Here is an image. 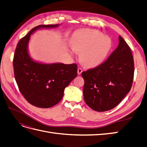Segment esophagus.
<instances>
[{"instance_id": "esophagus-1", "label": "esophagus", "mask_w": 147, "mask_h": 147, "mask_svg": "<svg viewBox=\"0 0 147 147\" xmlns=\"http://www.w3.org/2000/svg\"><path fill=\"white\" fill-rule=\"evenodd\" d=\"M83 72V70L82 68H78V70H77V73L78 75H80Z\"/></svg>"}]
</instances>
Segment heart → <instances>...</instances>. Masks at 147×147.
<instances>
[{"mask_svg": "<svg viewBox=\"0 0 147 147\" xmlns=\"http://www.w3.org/2000/svg\"><path fill=\"white\" fill-rule=\"evenodd\" d=\"M72 49L82 53L81 61L87 67H94L104 60L112 47L109 37L95 29H83L75 33L71 42Z\"/></svg>", "mask_w": 147, "mask_h": 147, "instance_id": "obj_1", "label": "heart"}]
</instances>
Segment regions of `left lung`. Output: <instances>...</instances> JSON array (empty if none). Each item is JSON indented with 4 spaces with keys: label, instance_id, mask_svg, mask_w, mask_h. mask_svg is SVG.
I'll use <instances>...</instances> for the list:
<instances>
[{
    "label": "left lung",
    "instance_id": "1",
    "mask_svg": "<svg viewBox=\"0 0 147 147\" xmlns=\"http://www.w3.org/2000/svg\"><path fill=\"white\" fill-rule=\"evenodd\" d=\"M134 74V58L131 48L119 36L118 47L108 59L82 74L86 104L97 112L115 108L130 91Z\"/></svg>",
    "mask_w": 147,
    "mask_h": 147
}]
</instances>
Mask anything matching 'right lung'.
Returning a JSON list of instances; mask_svg holds the SVG:
<instances>
[{
	"label": "right lung",
	"instance_id": "1",
	"mask_svg": "<svg viewBox=\"0 0 147 147\" xmlns=\"http://www.w3.org/2000/svg\"><path fill=\"white\" fill-rule=\"evenodd\" d=\"M58 25H39L31 29L18 43L13 57L15 78L20 91L29 104L39 108H50L60 102L65 88L77 76L76 64H44L32 61L29 56L30 35L38 29Z\"/></svg>",
	"mask_w": 147,
	"mask_h": 147
}]
</instances>
